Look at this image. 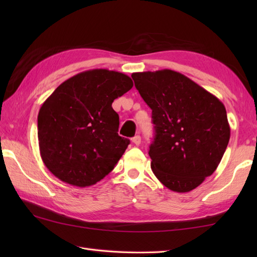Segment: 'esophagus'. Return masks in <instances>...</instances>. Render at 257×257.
<instances>
[{"label":"esophagus","instance_id":"obj_1","mask_svg":"<svg viewBox=\"0 0 257 257\" xmlns=\"http://www.w3.org/2000/svg\"><path fill=\"white\" fill-rule=\"evenodd\" d=\"M133 143L136 146H139L141 144V137H140V136H136V137H134L133 138Z\"/></svg>","mask_w":257,"mask_h":257}]
</instances>
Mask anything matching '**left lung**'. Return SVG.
Wrapping results in <instances>:
<instances>
[{
  "instance_id": "1",
  "label": "left lung",
  "mask_w": 257,
  "mask_h": 257,
  "mask_svg": "<svg viewBox=\"0 0 257 257\" xmlns=\"http://www.w3.org/2000/svg\"><path fill=\"white\" fill-rule=\"evenodd\" d=\"M135 86L152 110L151 169L174 192L195 189L220 165L231 129L223 102L171 69L134 73Z\"/></svg>"
}]
</instances>
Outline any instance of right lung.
<instances>
[{
    "mask_svg": "<svg viewBox=\"0 0 257 257\" xmlns=\"http://www.w3.org/2000/svg\"><path fill=\"white\" fill-rule=\"evenodd\" d=\"M133 86L122 73L90 69L65 80L43 102L38 145L54 176L85 188L113 170L130 141L118 135L119 116L111 105Z\"/></svg>",
    "mask_w": 257,
    "mask_h": 257,
    "instance_id": "1",
    "label": "right lung"
}]
</instances>
